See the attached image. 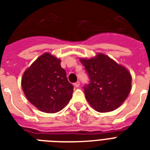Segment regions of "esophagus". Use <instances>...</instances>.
I'll use <instances>...</instances> for the list:
<instances>
[{"label": "esophagus", "mask_w": 150, "mask_h": 150, "mask_svg": "<svg viewBox=\"0 0 150 150\" xmlns=\"http://www.w3.org/2000/svg\"><path fill=\"white\" fill-rule=\"evenodd\" d=\"M80 84H81V83H80V82H79V81H77V82H76V83H74V86L75 87V88H78L79 86H80Z\"/></svg>", "instance_id": "obj_1"}]
</instances>
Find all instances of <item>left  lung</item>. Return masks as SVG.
Listing matches in <instances>:
<instances>
[{"mask_svg": "<svg viewBox=\"0 0 150 150\" xmlns=\"http://www.w3.org/2000/svg\"><path fill=\"white\" fill-rule=\"evenodd\" d=\"M81 62L90 79L89 83L83 87L88 103L100 112L117 109L132 89L129 71L102 53L91 59H81Z\"/></svg>", "mask_w": 150, "mask_h": 150, "instance_id": "obj_1", "label": "left lung"}]
</instances>
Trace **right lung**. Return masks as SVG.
<instances>
[{
  "instance_id": "obj_1",
  "label": "right lung",
  "mask_w": 150,
  "mask_h": 150,
  "mask_svg": "<svg viewBox=\"0 0 150 150\" xmlns=\"http://www.w3.org/2000/svg\"><path fill=\"white\" fill-rule=\"evenodd\" d=\"M61 60L45 53L29 67L22 77L25 97L42 112L54 113L62 110L71 99L74 86L60 65Z\"/></svg>"
}]
</instances>
